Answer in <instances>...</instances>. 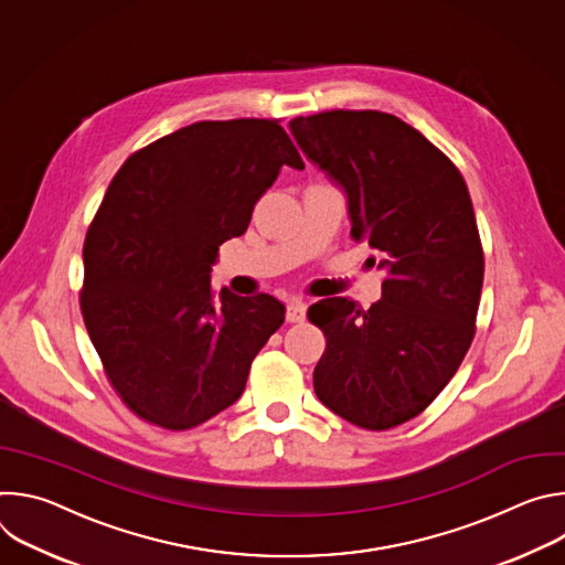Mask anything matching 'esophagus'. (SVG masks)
Instances as JSON below:
<instances>
[{
  "mask_svg": "<svg viewBox=\"0 0 565 565\" xmlns=\"http://www.w3.org/2000/svg\"><path fill=\"white\" fill-rule=\"evenodd\" d=\"M306 303L303 301H299V299H292L290 303H288V312H286V317H288V321H303L306 319Z\"/></svg>",
  "mask_w": 565,
  "mask_h": 565,
  "instance_id": "obj_1",
  "label": "esophagus"
}]
</instances>
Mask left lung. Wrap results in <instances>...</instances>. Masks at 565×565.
Wrapping results in <instances>:
<instances>
[{"mask_svg":"<svg viewBox=\"0 0 565 565\" xmlns=\"http://www.w3.org/2000/svg\"><path fill=\"white\" fill-rule=\"evenodd\" d=\"M290 131L344 190L351 236L386 275L366 310L349 297L308 308L327 335L315 393L362 429L397 427L431 405L473 340L486 262L465 179L391 114L321 111L290 120Z\"/></svg>","mask_w":565,"mask_h":565,"instance_id":"obj_1","label":"left lung"}]
</instances>
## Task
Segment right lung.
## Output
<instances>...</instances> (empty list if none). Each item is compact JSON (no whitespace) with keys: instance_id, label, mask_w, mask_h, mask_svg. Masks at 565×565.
Here are the masks:
<instances>
[{"instance_id":"1","label":"right lung","mask_w":565,"mask_h":565,"mask_svg":"<svg viewBox=\"0 0 565 565\" xmlns=\"http://www.w3.org/2000/svg\"><path fill=\"white\" fill-rule=\"evenodd\" d=\"M303 160L279 120H201L131 153L89 225L79 292L105 373L142 420L192 429L227 409L284 324L270 295L210 284L218 246Z\"/></svg>"}]
</instances>
